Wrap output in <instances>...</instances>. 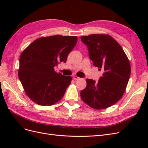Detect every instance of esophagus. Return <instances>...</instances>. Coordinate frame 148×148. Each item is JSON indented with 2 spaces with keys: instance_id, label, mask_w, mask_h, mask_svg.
Instances as JSON below:
<instances>
[{
  "instance_id": "34e87169",
  "label": "esophagus",
  "mask_w": 148,
  "mask_h": 148,
  "mask_svg": "<svg viewBox=\"0 0 148 148\" xmlns=\"http://www.w3.org/2000/svg\"><path fill=\"white\" fill-rule=\"evenodd\" d=\"M73 79H80V78L78 77L77 76H73Z\"/></svg>"
}]
</instances>
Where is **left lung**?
<instances>
[{"instance_id": "obj_1", "label": "left lung", "mask_w": 148, "mask_h": 148, "mask_svg": "<svg viewBox=\"0 0 148 148\" xmlns=\"http://www.w3.org/2000/svg\"><path fill=\"white\" fill-rule=\"evenodd\" d=\"M93 65L104 71L98 82L86 79L80 92L83 102L95 109L112 106L122 98L130 77L131 67L120 44L109 35L91 34L81 37Z\"/></svg>"}]
</instances>
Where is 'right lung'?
I'll use <instances>...</instances> for the list:
<instances>
[{"mask_svg":"<svg viewBox=\"0 0 148 148\" xmlns=\"http://www.w3.org/2000/svg\"><path fill=\"white\" fill-rule=\"evenodd\" d=\"M77 36L55 35L35 40L21 53L18 77L26 95L37 104L49 106L63 97L71 81L54 67L65 63Z\"/></svg>","mask_w":148,"mask_h":148,"instance_id":"1","label":"right lung"}]
</instances>
